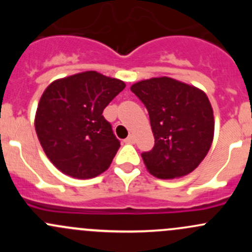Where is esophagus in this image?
<instances>
[{"label":"esophagus","mask_w":252,"mask_h":252,"mask_svg":"<svg viewBox=\"0 0 252 252\" xmlns=\"http://www.w3.org/2000/svg\"><path fill=\"white\" fill-rule=\"evenodd\" d=\"M124 141H126V144H134V142H135V136H134L133 134H130V135H129Z\"/></svg>","instance_id":"34e87169"}]
</instances>
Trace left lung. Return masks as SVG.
<instances>
[{
    "instance_id": "8db88e82",
    "label": "left lung",
    "mask_w": 252,
    "mask_h": 252,
    "mask_svg": "<svg viewBox=\"0 0 252 252\" xmlns=\"http://www.w3.org/2000/svg\"><path fill=\"white\" fill-rule=\"evenodd\" d=\"M130 90L149 111L155 136L154 149L141 155L147 171L159 179L191 173L213 141L215 117L207 95L168 77L138 81Z\"/></svg>"
}]
</instances>
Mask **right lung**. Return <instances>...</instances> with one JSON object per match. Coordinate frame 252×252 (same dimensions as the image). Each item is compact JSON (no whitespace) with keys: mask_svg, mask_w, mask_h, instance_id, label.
Here are the masks:
<instances>
[{"mask_svg":"<svg viewBox=\"0 0 252 252\" xmlns=\"http://www.w3.org/2000/svg\"><path fill=\"white\" fill-rule=\"evenodd\" d=\"M124 88V81L95 70L47 86L37 105L35 130L56 168L78 179L108 169L121 142L102 112Z\"/></svg>","mask_w":252,"mask_h":252,"instance_id":"obj_1","label":"right lung"}]
</instances>
